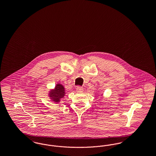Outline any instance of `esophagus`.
Listing matches in <instances>:
<instances>
[{
	"label": "esophagus",
	"instance_id": "esophagus-1",
	"mask_svg": "<svg viewBox=\"0 0 156 156\" xmlns=\"http://www.w3.org/2000/svg\"><path fill=\"white\" fill-rule=\"evenodd\" d=\"M76 92H77L81 93V92H82L83 91V88L82 87H81L78 86V87H76Z\"/></svg>",
	"mask_w": 156,
	"mask_h": 156
}]
</instances>
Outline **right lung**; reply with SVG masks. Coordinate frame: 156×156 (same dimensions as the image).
I'll use <instances>...</instances> for the list:
<instances>
[{"label":"right lung","mask_w":156,"mask_h":156,"mask_svg":"<svg viewBox=\"0 0 156 156\" xmlns=\"http://www.w3.org/2000/svg\"><path fill=\"white\" fill-rule=\"evenodd\" d=\"M66 94L65 88L60 83H57L55 88L50 91L48 95L52 101L55 103H58L61 98H63Z\"/></svg>","instance_id":"add662e5"}]
</instances>
